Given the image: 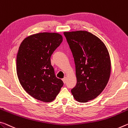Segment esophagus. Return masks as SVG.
Masks as SVG:
<instances>
[{
    "label": "esophagus",
    "instance_id": "esophagus-1",
    "mask_svg": "<svg viewBox=\"0 0 128 128\" xmlns=\"http://www.w3.org/2000/svg\"><path fill=\"white\" fill-rule=\"evenodd\" d=\"M62 82H63L64 84H66V78H62Z\"/></svg>",
    "mask_w": 128,
    "mask_h": 128
}]
</instances>
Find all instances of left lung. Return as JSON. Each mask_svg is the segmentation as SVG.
Wrapping results in <instances>:
<instances>
[{
  "mask_svg": "<svg viewBox=\"0 0 128 128\" xmlns=\"http://www.w3.org/2000/svg\"><path fill=\"white\" fill-rule=\"evenodd\" d=\"M74 58L77 84L71 92L80 102L98 96L107 85L111 62L107 48L96 36L86 31L64 32Z\"/></svg>",
  "mask_w": 128,
  "mask_h": 128,
  "instance_id": "left-lung-1",
  "label": "left lung"
}]
</instances>
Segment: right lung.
I'll use <instances>...</instances> for the list:
<instances>
[{
    "label": "right lung",
    "instance_id": "1",
    "mask_svg": "<svg viewBox=\"0 0 128 128\" xmlns=\"http://www.w3.org/2000/svg\"><path fill=\"white\" fill-rule=\"evenodd\" d=\"M62 42L58 33H38L24 38L18 50L16 72L20 84L30 96L42 102L54 100L63 86L50 63V56Z\"/></svg>",
    "mask_w": 128,
    "mask_h": 128
}]
</instances>
